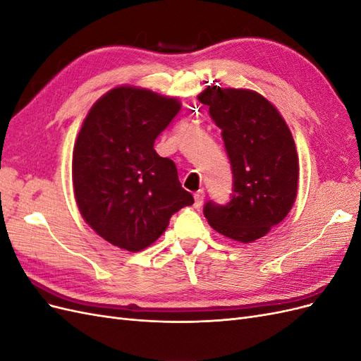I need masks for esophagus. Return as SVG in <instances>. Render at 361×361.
Instances as JSON below:
<instances>
[{
  "instance_id": "esophagus-1",
  "label": "esophagus",
  "mask_w": 361,
  "mask_h": 361,
  "mask_svg": "<svg viewBox=\"0 0 361 361\" xmlns=\"http://www.w3.org/2000/svg\"><path fill=\"white\" fill-rule=\"evenodd\" d=\"M203 200H204V191L199 190L197 192L194 194V206L195 207H200L203 204Z\"/></svg>"
}]
</instances>
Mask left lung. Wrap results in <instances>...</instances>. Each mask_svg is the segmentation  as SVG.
Returning <instances> with one entry per match:
<instances>
[{"instance_id":"obj_1","label":"left lung","mask_w":361,"mask_h":361,"mask_svg":"<svg viewBox=\"0 0 361 361\" xmlns=\"http://www.w3.org/2000/svg\"><path fill=\"white\" fill-rule=\"evenodd\" d=\"M221 129L231 161V200H212L203 214L218 233L253 243L283 221L297 197L298 155L285 120L256 92L209 85L199 94Z\"/></svg>"}]
</instances>
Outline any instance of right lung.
Wrapping results in <instances>:
<instances>
[{"mask_svg": "<svg viewBox=\"0 0 361 361\" xmlns=\"http://www.w3.org/2000/svg\"><path fill=\"white\" fill-rule=\"evenodd\" d=\"M179 110L173 97L116 87L84 120L72 159L75 199L87 224L116 247H149L173 214L194 203L176 164L154 149Z\"/></svg>", "mask_w": 361, "mask_h": 361, "instance_id": "right-lung-1", "label": "right lung"}]
</instances>
